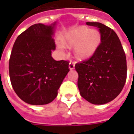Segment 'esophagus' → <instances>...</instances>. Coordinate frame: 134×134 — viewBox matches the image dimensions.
Listing matches in <instances>:
<instances>
[{
	"instance_id": "34e87169",
	"label": "esophagus",
	"mask_w": 134,
	"mask_h": 134,
	"mask_svg": "<svg viewBox=\"0 0 134 134\" xmlns=\"http://www.w3.org/2000/svg\"><path fill=\"white\" fill-rule=\"evenodd\" d=\"M69 68L70 70H73L75 68V62L72 61H71L69 64Z\"/></svg>"
}]
</instances>
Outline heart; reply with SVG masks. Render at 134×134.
Instances as JSON below:
<instances>
[{
    "label": "heart",
    "mask_w": 134,
    "mask_h": 134,
    "mask_svg": "<svg viewBox=\"0 0 134 134\" xmlns=\"http://www.w3.org/2000/svg\"><path fill=\"white\" fill-rule=\"evenodd\" d=\"M64 41L67 46H75V54L80 58L92 56L100 42V34L97 30H90L86 27H80L65 36ZM60 51L64 50L62 44L59 45Z\"/></svg>",
    "instance_id": "heart-1"
}]
</instances>
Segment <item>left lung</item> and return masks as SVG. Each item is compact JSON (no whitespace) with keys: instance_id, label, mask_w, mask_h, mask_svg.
<instances>
[{"instance_id":"obj_1","label":"left lung","mask_w":134,"mask_h":134,"mask_svg":"<svg viewBox=\"0 0 134 134\" xmlns=\"http://www.w3.org/2000/svg\"><path fill=\"white\" fill-rule=\"evenodd\" d=\"M86 24L98 28L100 44L90 58L78 62L77 85L81 96L96 105L105 104L115 99L126 80V54L114 31L98 22Z\"/></svg>"}]
</instances>
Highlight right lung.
I'll list each match as a JSON object with an SVG mask.
<instances>
[{"instance_id": "1", "label": "right lung", "mask_w": 134, "mask_h": 134, "mask_svg": "<svg viewBox=\"0 0 134 134\" xmlns=\"http://www.w3.org/2000/svg\"><path fill=\"white\" fill-rule=\"evenodd\" d=\"M54 24L32 25L17 37L9 59V76L15 93L31 105L54 100L69 69V61H56Z\"/></svg>"}]
</instances>
